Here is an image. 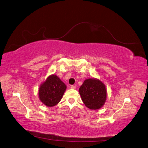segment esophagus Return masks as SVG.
<instances>
[{
  "label": "esophagus",
  "instance_id": "esophagus-1",
  "mask_svg": "<svg viewBox=\"0 0 148 148\" xmlns=\"http://www.w3.org/2000/svg\"><path fill=\"white\" fill-rule=\"evenodd\" d=\"M76 86H71V88H72V89H75L76 88Z\"/></svg>",
  "mask_w": 148,
  "mask_h": 148
}]
</instances>
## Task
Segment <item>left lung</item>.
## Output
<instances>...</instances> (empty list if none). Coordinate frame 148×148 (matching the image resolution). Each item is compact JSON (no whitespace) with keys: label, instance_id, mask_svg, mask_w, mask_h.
<instances>
[{"label":"left lung","instance_id":"8db88e82","mask_svg":"<svg viewBox=\"0 0 148 148\" xmlns=\"http://www.w3.org/2000/svg\"><path fill=\"white\" fill-rule=\"evenodd\" d=\"M79 91L84 103L89 109H99L106 101V88L103 83L97 79L85 80Z\"/></svg>","mask_w":148,"mask_h":148}]
</instances>
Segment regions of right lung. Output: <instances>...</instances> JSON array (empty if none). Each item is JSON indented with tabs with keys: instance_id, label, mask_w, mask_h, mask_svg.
Wrapping results in <instances>:
<instances>
[{
	"instance_id": "right-lung-1",
	"label": "right lung",
	"mask_w": 148,
	"mask_h": 148,
	"mask_svg": "<svg viewBox=\"0 0 148 148\" xmlns=\"http://www.w3.org/2000/svg\"><path fill=\"white\" fill-rule=\"evenodd\" d=\"M66 89V86L60 78L51 75L40 87V100L46 106L53 107L60 102Z\"/></svg>"
}]
</instances>
